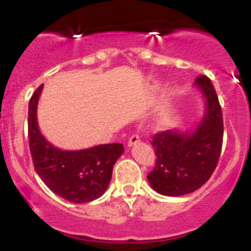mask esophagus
I'll return each instance as SVG.
<instances>
[{"label":"esophagus","mask_w":251,"mask_h":251,"mask_svg":"<svg viewBox=\"0 0 251 251\" xmlns=\"http://www.w3.org/2000/svg\"><path fill=\"white\" fill-rule=\"evenodd\" d=\"M139 140H140L139 135H138V134H132L131 137H129L127 145H128V146H133V145H135V144H137L138 142H139Z\"/></svg>","instance_id":"esophagus-1"}]
</instances>
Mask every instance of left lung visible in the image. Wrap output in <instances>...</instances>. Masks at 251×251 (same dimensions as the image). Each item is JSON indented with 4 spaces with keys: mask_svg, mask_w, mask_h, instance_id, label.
I'll return each instance as SVG.
<instances>
[{
    "mask_svg": "<svg viewBox=\"0 0 251 251\" xmlns=\"http://www.w3.org/2000/svg\"><path fill=\"white\" fill-rule=\"evenodd\" d=\"M195 85L206 101L203 119L191 132L166 129L152 137L155 165L148 175L158 194L183 196L194 192L209 180L217 166L223 144V116L215 87L201 75Z\"/></svg>",
    "mask_w": 251,
    "mask_h": 251,
    "instance_id": "obj_1",
    "label": "left lung"
}]
</instances>
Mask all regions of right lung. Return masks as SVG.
Segmentation results:
<instances>
[{
	"label": "right lung",
	"mask_w": 251,
	"mask_h": 251,
	"mask_svg": "<svg viewBox=\"0 0 251 251\" xmlns=\"http://www.w3.org/2000/svg\"><path fill=\"white\" fill-rule=\"evenodd\" d=\"M43 85L34 92L28 107V140L34 169L54 194L72 201L87 203L107 189L112 171L123 154V144H103L79 151H62L46 140L37 126V101Z\"/></svg>",
	"instance_id": "add662e5"
}]
</instances>
